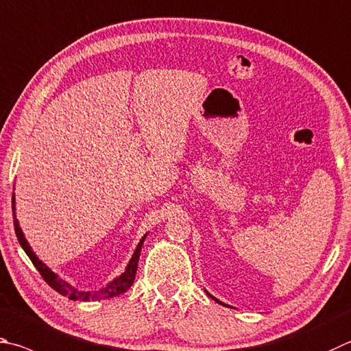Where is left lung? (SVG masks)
<instances>
[{
  "label": "left lung",
  "instance_id": "left-lung-1",
  "mask_svg": "<svg viewBox=\"0 0 351 351\" xmlns=\"http://www.w3.org/2000/svg\"><path fill=\"white\" fill-rule=\"evenodd\" d=\"M208 296H210V298H213L212 295H208ZM213 299H215V301H218V299H216V298H213ZM218 302H219V301H218ZM219 304H222V302H219Z\"/></svg>",
  "mask_w": 351,
  "mask_h": 351
}]
</instances>
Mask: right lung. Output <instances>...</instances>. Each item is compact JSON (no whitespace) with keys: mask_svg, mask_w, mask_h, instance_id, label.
Masks as SVG:
<instances>
[{"mask_svg":"<svg viewBox=\"0 0 351 351\" xmlns=\"http://www.w3.org/2000/svg\"><path fill=\"white\" fill-rule=\"evenodd\" d=\"M12 208H15L14 197H12ZM14 226H15V233H16L18 241H20V244L24 248V252L27 253V256L30 258L32 263H34V265L36 267V270L40 271V275L43 276L44 281H46L50 287H52L53 290L58 291L60 295L67 296L69 299H72V301H101V299H110V298H114V296H119V295H123V293H125L127 290H129L130 287H132V284H133V281H135L139 253H141V245H143L145 237L138 244L136 250H135V253H133L130 263H129V265H127V269H125V271L123 273V275L114 279V281H112L109 285L103 287V289H101V290H97V291H80V290L73 289V287L70 285L69 282L62 281V279L56 276L53 271H50L47 267L44 265L41 261L35 256V253L32 252L29 242L25 241V238H24V234L21 232L20 224H18L15 215H14Z\"/></svg>","mask_w":351,"mask_h":351,"instance_id":"add662e5","label":"right lung"}]
</instances>
